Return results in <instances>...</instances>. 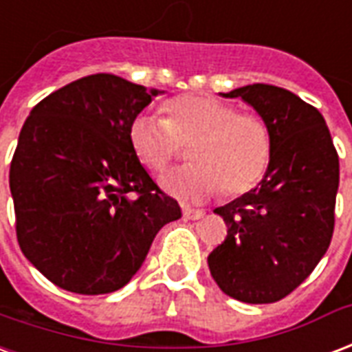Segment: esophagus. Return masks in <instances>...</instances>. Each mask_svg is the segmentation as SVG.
<instances>
[{"label": "esophagus", "mask_w": 352, "mask_h": 352, "mask_svg": "<svg viewBox=\"0 0 352 352\" xmlns=\"http://www.w3.org/2000/svg\"><path fill=\"white\" fill-rule=\"evenodd\" d=\"M183 216L186 218V220H199V218H203V216H205V212L199 209H192V207H186V205H184Z\"/></svg>", "instance_id": "obj_1"}]
</instances>
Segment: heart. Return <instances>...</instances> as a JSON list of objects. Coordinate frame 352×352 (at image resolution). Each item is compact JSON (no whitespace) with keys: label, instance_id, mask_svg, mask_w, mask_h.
Wrapping results in <instances>:
<instances>
[{"label":"heart","instance_id":"b5f03b06","mask_svg":"<svg viewBox=\"0 0 352 352\" xmlns=\"http://www.w3.org/2000/svg\"><path fill=\"white\" fill-rule=\"evenodd\" d=\"M166 119L140 113L129 126L132 149L153 171H164L190 147V164L162 175L171 196L199 203L223 190L228 197L246 194L263 175L272 156V136L256 113L209 95H181L164 104Z\"/></svg>","mask_w":352,"mask_h":352}]
</instances>
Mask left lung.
<instances>
[{
  "instance_id": "8db88e82",
  "label": "left lung",
  "mask_w": 352,
  "mask_h": 352,
  "mask_svg": "<svg viewBox=\"0 0 352 352\" xmlns=\"http://www.w3.org/2000/svg\"><path fill=\"white\" fill-rule=\"evenodd\" d=\"M220 95L256 110L272 156L256 188L214 209L228 236L207 261L226 295L269 304L298 287L329 250L340 160L324 117L295 93L254 83Z\"/></svg>"
}]
</instances>
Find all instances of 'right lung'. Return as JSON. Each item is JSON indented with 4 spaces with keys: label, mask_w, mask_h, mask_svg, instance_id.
Listing matches in <instances>:
<instances>
[{
    "label": "right lung",
    "mask_w": 352,
    "mask_h": 352,
    "mask_svg": "<svg viewBox=\"0 0 352 352\" xmlns=\"http://www.w3.org/2000/svg\"><path fill=\"white\" fill-rule=\"evenodd\" d=\"M162 93L93 74L48 95L25 119L9 171L18 244L57 287L121 289L156 233L181 218L129 140L132 119Z\"/></svg>",
    "instance_id": "right-lung-1"
}]
</instances>
